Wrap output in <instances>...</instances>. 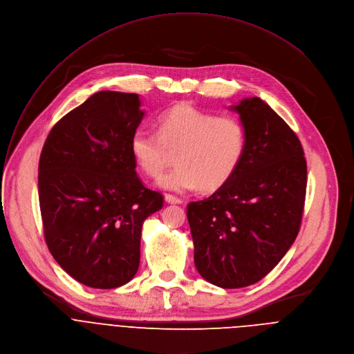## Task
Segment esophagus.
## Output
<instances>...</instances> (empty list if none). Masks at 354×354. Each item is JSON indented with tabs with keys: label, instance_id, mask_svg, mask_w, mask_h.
Returning a JSON list of instances; mask_svg holds the SVG:
<instances>
[{
	"label": "esophagus",
	"instance_id": "1",
	"mask_svg": "<svg viewBox=\"0 0 354 354\" xmlns=\"http://www.w3.org/2000/svg\"><path fill=\"white\" fill-rule=\"evenodd\" d=\"M165 200H166V203H169V204H183V200H181V198L174 197V195H171V194H166Z\"/></svg>",
	"mask_w": 354,
	"mask_h": 354
}]
</instances>
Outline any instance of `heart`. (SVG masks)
Instances as JSON below:
<instances>
[{
	"label": "heart",
	"mask_w": 354,
	"mask_h": 354,
	"mask_svg": "<svg viewBox=\"0 0 354 354\" xmlns=\"http://www.w3.org/2000/svg\"><path fill=\"white\" fill-rule=\"evenodd\" d=\"M157 133L133 132L129 150L147 177H159L176 154L174 170L159 185L177 192L215 191L238 170L246 151L245 125L234 116H219L189 104H178L157 118Z\"/></svg>",
	"instance_id": "heart-1"
}]
</instances>
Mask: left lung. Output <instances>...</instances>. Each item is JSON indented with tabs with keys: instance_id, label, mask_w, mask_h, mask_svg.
Returning a JSON list of instances; mask_svg holds the SVG:
<instances>
[{
	"instance_id": "obj_1",
	"label": "left lung",
	"mask_w": 354,
	"mask_h": 354,
	"mask_svg": "<svg viewBox=\"0 0 354 354\" xmlns=\"http://www.w3.org/2000/svg\"><path fill=\"white\" fill-rule=\"evenodd\" d=\"M248 143L238 170L211 197L189 203L194 263L221 288H243L276 267L299 232L306 160L301 142L259 97L232 106Z\"/></svg>"
}]
</instances>
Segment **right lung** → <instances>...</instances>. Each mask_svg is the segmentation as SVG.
Masks as SVG:
<instances>
[{
    "mask_svg": "<svg viewBox=\"0 0 354 354\" xmlns=\"http://www.w3.org/2000/svg\"><path fill=\"white\" fill-rule=\"evenodd\" d=\"M143 115L138 94L95 93L52 128L39 159L46 245L68 276L91 288L133 279L142 225L163 207L129 150Z\"/></svg>",
    "mask_w": 354,
    "mask_h": 354,
    "instance_id": "add662e5",
    "label": "right lung"
}]
</instances>
